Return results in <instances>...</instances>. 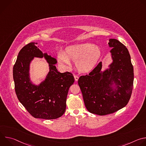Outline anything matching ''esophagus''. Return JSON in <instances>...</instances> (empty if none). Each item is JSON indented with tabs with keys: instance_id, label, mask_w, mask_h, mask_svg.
Returning a JSON list of instances; mask_svg holds the SVG:
<instances>
[{
	"instance_id": "esophagus-1",
	"label": "esophagus",
	"mask_w": 146,
	"mask_h": 146,
	"mask_svg": "<svg viewBox=\"0 0 146 146\" xmlns=\"http://www.w3.org/2000/svg\"><path fill=\"white\" fill-rule=\"evenodd\" d=\"M74 80H75V81H78V76H76V75H74Z\"/></svg>"
}]
</instances>
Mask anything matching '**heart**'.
Masks as SVG:
<instances>
[{
    "mask_svg": "<svg viewBox=\"0 0 146 146\" xmlns=\"http://www.w3.org/2000/svg\"><path fill=\"white\" fill-rule=\"evenodd\" d=\"M101 55V50L96 45L83 43L69 46L64 52L58 54V62L62 68L68 69L72 66L71 61L76 62V68L81 72L92 70Z\"/></svg>",
    "mask_w": 146,
    "mask_h": 146,
    "instance_id": "obj_1",
    "label": "heart"
}]
</instances>
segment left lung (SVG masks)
<instances>
[{"label":"left lung","instance_id":"8db88e82","mask_svg":"<svg viewBox=\"0 0 146 146\" xmlns=\"http://www.w3.org/2000/svg\"><path fill=\"white\" fill-rule=\"evenodd\" d=\"M113 62L102 72V62L78 84L89 112L99 115L113 113L125 106L131 96L133 68L127 48L117 39H109ZM116 87L114 89L112 85Z\"/></svg>","mask_w":146,"mask_h":146}]
</instances>
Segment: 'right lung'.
<instances>
[{
    "label": "right lung",
    "instance_id": "obj_1",
    "mask_svg": "<svg viewBox=\"0 0 146 146\" xmlns=\"http://www.w3.org/2000/svg\"><path fill=\"white\" fill-rule=\"evenodd\" d=\"M37 44L30 43L18 53L13 67L15 91L20 103L33 117L56 119L66 110L68 93L74 78L69 72H59L55 66L56 59L43 54ZM34 57H44L50 67L46 78L38 86L33 85L29 78V65Z\"/></svg>",
    "mask_w": 146,
    "mask_h": 146
}]
</instances>
